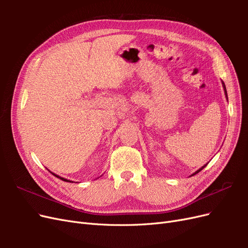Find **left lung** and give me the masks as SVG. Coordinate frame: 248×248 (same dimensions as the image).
<instances>
[{
	"label": "left lung",
	"mask_w": 248,
	"mask_h": 248,
	"mask_svg": "<svg viewBox=\"0 0 248 248\" xmlns=\"http://www.w3.org/2000/svg\"><path fill=\"white\" fill-rule=\"evenodd\" d=\"M223 88H224V91H226V95H227V90H226V86H224V84H223ZM227 97H228V95H227ZM207 164H208V163H207ZM207 164H205V166H204V167H202V169H200L199 170H197L196 172H194V174H193V175H196V174H198V172H199V171H201V170H202V169H204V168H205V167L207 166Z\"/></svg>",
	"instance_id": "left-lung-1"
}]
</instances>
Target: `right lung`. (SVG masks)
Listing matches in <instances>:
<instances>
[{"label": "right lung", "mask_w": 248, "mask_h": 248, "mask_svg": "<svg viewBox=\"0 0 248 248\" xmlns=\"http://www.w3.org/2000/svg\"><path fill=\"white\" fill-rule=\"evenodd\" d=\"M51 172V171H50ZM51 174L52 175H54V176H56L57 178H59V179H61V180H63V181H66V182H71V181H69V180H67V179H64V178H61V177H60V176H58V175H55L54 174V172H51Z\"/></svg>", "instance_id": "add662e5"}]
</instances>
